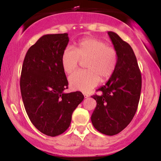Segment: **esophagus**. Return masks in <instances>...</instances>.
Instances as JSON below:
<instances>
[{
	"mask_svg": "<svg viewBox=\"0 0 161 161\" xmlns=\"http://www.w3.org/2000/svg\"><path fill=\"white\" fill-rule=\"evenodd\" d=\"M83 96H84V97H85V98L89 97V94H86V93H83Z\"/></svg>",
	"mask_w": 161,
	"mask_h": 161,
	"instance_id": "1",
	"label": "esophagus"
}]
</instances>
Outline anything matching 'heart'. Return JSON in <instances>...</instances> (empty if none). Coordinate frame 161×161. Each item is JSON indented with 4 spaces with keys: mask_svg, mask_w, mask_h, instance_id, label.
Masks as SVG:
<instances>
[{
    "mask_svg": "<svg viewBox=\"0 0 161 161\" xmlns=\"http://www.w3.org/2000/svg\"><path fill=\"white\" fill-rule=\"evenodd\" d=\"M80 61H86V70H78L69 77L72 89L89 92L99 81H107L115 72L118 64L116 49L94 37H86L76 44L75 50L66 47L61 55V65L67 74L78 67Z\"/></svg>",
    "mask_w": 161,
    "mask_h": 161,
    "instance_id": "b5f03b06",
    "label": "heart"
}]
</instances>
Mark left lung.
Segmentation results:
<instances>
[{"instance_id": "8db88e82", "label": "left lung", "mask_w": 161, "mask_h": 161, "mask_svg": "<svg viewBox=\"0 0 161 161\" xmlns=\"http://www.w3.org/2000/svg\"><path fill=\"white\" fill-rule=\"evenodd\" d=\"M118 53L116 69L108 82L99 88V95L92 96L97 102L91 119L101 133L114 136L123 130L135 115L142 90V75L130 45L116 33L108 31Z\"/></svg>"}]
</instances>
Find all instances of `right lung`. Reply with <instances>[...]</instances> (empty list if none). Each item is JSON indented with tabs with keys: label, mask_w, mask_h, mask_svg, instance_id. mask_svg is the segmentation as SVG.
Returning a JSON list of instances; mask_svg holds the SVG:
<instances>
[{
	"label": "right lung",
	"mask_w": 161,
	"mask_h": 161,
	"mask_svg": "<svg viewBox=\"0 0 161 161\" xmlns=\"http://www.w3.org/2000/svg\"><path fill=\"white\" fill-rule=\"evenodd\" d=\"M68 42L67 33L44 35L28 49L22 67L19 84L26 113L37 130L52 137L67 130L84 98L80 92H64L68 81L61 55Z\"/></svg>",
	"instance_id": "right-lung-1"
}]
</instances>
